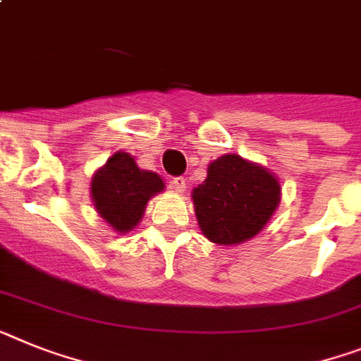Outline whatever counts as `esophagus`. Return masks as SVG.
<instances>
[{"instance_id": "esophagus-1", "label": "esophagus", "mask_w": 361, "mask_h": 361, "mask_svg": "<svg viewBox=\"0 0 361 361\" xmlns=\"http://www.w3.org/2000/svg\"><path fill=\"white\" fill-rule=\"evenodd\" d=\"M169 188L177 193H183L186 190V178L184 177H173L171 178V183H169Z\"/></svg>"}]
</instances>
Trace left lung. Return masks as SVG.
Here are the masks:
<instances>
[{"label": "left lung", "instance_id": "obj_1", "mask_svg": "<svg viewBox=\"0 0 361 361\" xmlns=\"http://www.w3.org/2000/svg\"><path fill=\"white\" fill-rule=\"evenodd\" d=\"M202 235L217 245H239L267 226L281 199L276 175L243 157L223 155L208 166L192 192Z\"/></svg>", "mask_w": 361, "mask_h": 361}]
</instances>
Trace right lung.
<instances>
[{
  "instance_id": "right-lung-1",
  "label": "right lung",
  "mask_w": 361,
  "mask_h": 361,
  "mask_svg": "<svg viewBox=\"0 0 361 361\" xmlns=\"http://www.w3.org/2000/svg\"><path fill=\"white\" fill-rule=\"evenodd\" d=\"M164 190L160 175L140 169L126 151H116L91 178V197L100 217L115 232L133 230L146 212L147 201Z\"/></svg>"
}]
</instances>
